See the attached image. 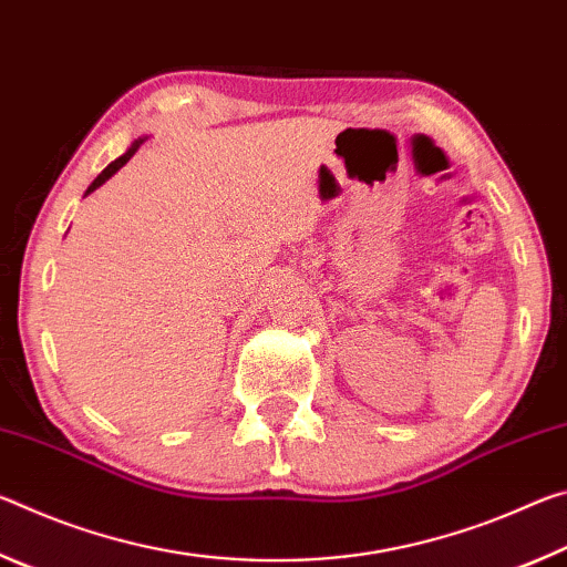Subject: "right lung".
I'll return each mask as SVG.
<instances>
[{
  "instance_id": "add662e5",
  "label": "right lung",
  "mask_w": 567,
  "mask_h": 567,
  "mask_svg": "<svg viewBox=\"0 0 567 567\" xmlns=\"http://www.w3.org/2000/svg\"><path fill=\"white\" fill-rule=\"evenodd\" d=\"M145 140L147 137H140V140H134L132 142V145L127 147V152H124V155H120L117 159H114V162H110V165L107 167H104L102 172H100V175H97V179H94L92 182V185L87 187V192H84V197H87V195H92V192L94 189H97V187H102L104 185V182H107L110 177H114V172H120L124 165H127V162H130V157L134 155V152H137L142 145H145Z\"/></svg>"
}]
</instances>
